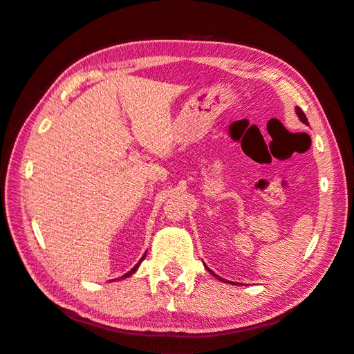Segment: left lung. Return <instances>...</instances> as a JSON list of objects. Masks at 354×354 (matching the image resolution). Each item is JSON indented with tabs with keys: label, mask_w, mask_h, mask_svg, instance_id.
Segmentation results:
<instances>
[{
	"label": "left lung",
	"mask_w": 354,
	"mask_h": 354,
	"mask_svg": "<svg viewBox=\"0 0 354 354\" xmlns=\"http://www.w3.org/2000/svg\"><path fill=\"white\" fill-rule=\"evenodd\" d=\"M297 115H298V118H299V121H301V122H304V124H308V121H307V118H306V115H304V112L301 111V109H299V108H297ZM207 267V266H205ZM207 269H208V267H207ZM208 272L212 274V276H216V277H218V279L220 281H223L224 282V279H221V277L220 276H217L216 273H214V272H211L209 269H208Z\"/></svg>",
	"instance_id": "1"
}]
</instances>
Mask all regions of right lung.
I'll return each instance as SVG.
<instances>
[{
  "instance_id": "right-lung-1",
  "label": "right lung",
  "mask_w": 354,
  "mask_h": 354,
  "mask_svg": "<svg viewBox=\"0 0 354 354\" xmlns=\"http://www.w3.org/2000/svg\"><path fill=\"white\" fill-rule=\"evenodd\" d=\"M145 257H146V254H145V255H143V257H142V259H140V261H138V263H137V264H136V266H134V267H133V269H131V270H130V272H128V273H125V274H124V276H122V279H124V277H128V276H130V274H133V273H134V272H136V270H137V269H138V266H140V263H142V261H143V260H145Z\"/></svg>"
}]
</instances>
